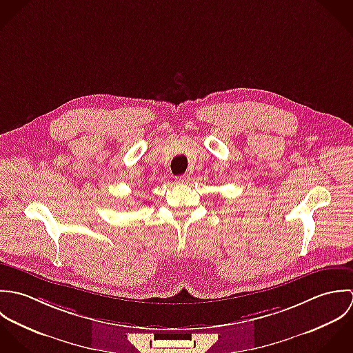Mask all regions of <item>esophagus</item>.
<instances>
[{
    "label": "esophagus",
    "instance_id": "1",
    "mask_svg": "<svg viewBox=\"0 0 353 353\" xmlns=\"http://www.w3.org/2000/svg\"><path fill=\"white\" fill-rule=\"evenodd\" d=\"M190 174H181V176H177L176 177V183L177 184H187L190 181Z\"/></svg>",
    "mask_w": 353,
    "mask_h": 353
}]
</instances>
